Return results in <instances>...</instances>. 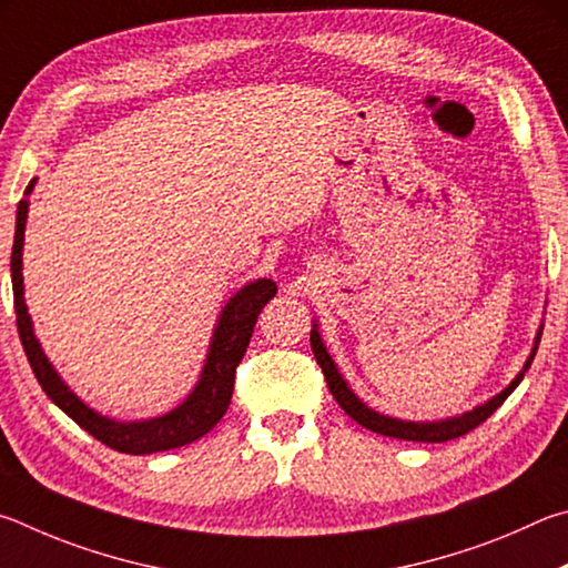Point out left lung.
<instances>
[{
  "label": "left lung",
  "instance_id": "1",
  "mask_svg": "<svg viewBox=\"0 0 568 568\" xmlns=\"http://www.w3.org/2000/svg\"><path fill=\"white\" fill-rule=\"evenodd\" d=\"M541 332H544V324L539 326V332L534 336V346H531V354L529 359L524 362L521 372L514 376L511 384L501 389L491 399H486L484 404L474 406V409L464 412V414H456L449 416V419H439V422H409V419H396V416L389 414H382L372 409L369 404H364L359 396L352 392V386L346 384L344 376L339 374V366L332 359V354L326 352V344L322 342V334H320V324L312 322V352L316 356V364L322 366L324 372V379L326 386H329V392L336 402H339L342 409L352 416L356 424L366 426L369 432H376L382 436H392V439H404V442H426V444H442V442H452V439H459V436L469 434L471 429H476L481 422L489 419V416L499 409V406L509 399V394L516 389V386L521 384L524 374L529 372V366L536 356V349H539V342H541Z\"/></svg>",
  "mask_w": 568,
  "mask_h": 568
}]
</instances>
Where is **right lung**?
Wrapping results in <instances>:
<instances>
[{
	"label": "right lung",
	"instance_id": "add662e5",
	"mask_svg": "<svg viewBox=\"0 0 568 568\" xmlns=\"http://www.w3.org/2000/svg\"><path fill=\"white\" fill-rule=\"evenodd\" d=\"M37 184V179L24 189V199L17 206V229H14V246H12V286H14V312H17V329L22 339L29 366L42 384L44 394L62 409L69 419L77 422L84 432L94 436L97 442L106 444L109 449L122 454H156L169 452L176 446L192 444L202 439L206 432H212L219 419L226 414L229 402L234 392V374L239 362L244 359V352L252 339L256 316L262 314L268 300L276 294V284L272 278H254L246 282L242 290L229 296L226 304L219 312L216 326L209 339L206 359L194 389L186 394L182 404L166 414L149 416V419L122 422L112 416L99 414L87 402L69 389V384L59 376L54 364L47 359V354L34 334L32 316H29L24 302V276H22V248H24V229L29 214V194Z\"/></svg>",
	"mask_w": 568,
	"mask_h": 568
}]
</instances>
